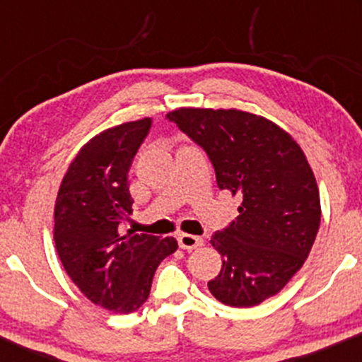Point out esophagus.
I'll use <instances>...</instances> for the list:
<instances>
[{"label": "esophagus", "mask_w": 362, "mask_h": 362, "mask_svg": "<svg viewBox=\"0 0 362 362\" xmlns=\"http://www.w3.org/2000/svg\"><path fill=\"white\" fill-rule=\"evenodd\" d=\"M202 242H204V240L199 238V236L187 233L178 235V245H180V248H184V250H194V248L201 247Z\"/></svg>", "instance_id": "1"}]
</instances>
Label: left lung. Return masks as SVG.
Returning a JSON list of instances; mask_svg holds the SVG:
<instances>
[{
  "instance_id": "obj_1",
  "label": "left lung",
  "mask_w": 362,
  "mask_h": 362,
  "mask_svg": "<svg viewBox=\"0 0 362 362\" xmlns=\"http://www.w3.org/2000/svg\"><path fill=\"white\" fill-rule=\"evenodd\" d=\"M206 151L240 216L211 238L223 255L207 282L228 306L250 308L284 288L308 259L320 228L317 180L301 148L271 120L242 110L178 109L167 115Z\"/></svg>"
}]
</instances>
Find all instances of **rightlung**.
I'll return each instance as SVG.
<instances>
[{"label":"right lung","mask_w":362,"mask_h":362,"mask_svg":"<svg viewBox=\"0 0 362 362\" xmlns=\"http://www.w3.org/2000/svg\"><path fill=\"white\" fill-rule=\"evenodd\" d=\"M151 124H122L86 143L62 178L54 209V242L68 276L91 303L117 313L143 306L156 267L178 248L170 236L120 228L132 211L129 167Z\"/></svg>","instance_id":"add662e5"}]
</instances>
